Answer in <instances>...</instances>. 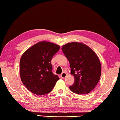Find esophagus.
I'll use <instances>...</instances> for the list:
<instances>
[{
	"mask_svg": "<svg viewBox=\"0 0 120 120\" xmlns=\"http://www.w3.org/2000/svg\"><path fill=\"white\" fill-rule=\"evenodd\" d=\"M66 76H67V74L65 73H62L61 74V77L62 78H64Z\"/></svg>",
	"mask_w": 120,
	"mask_h": 120,
	"instance_id": "1",
	"label": "esophagus"
}]
</instances>
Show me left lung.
<instances>
[{
    "instance_id": "left-lung-1",
    "label": "left lung",
    "mask_w": 120,
    "mask_h": 120,
    "mask_svg": "<svg viewBox=\"0 0 120 120\" xmlns=\"http://www.w3.org/2000/svg\"><path fill=\"white\" fill-rule=\"evenodd\" d=\"M62 50L70 62L71 74L75 78L70 89L79 94L90 93L101 77V64L98 56L82 43H68L63 45Z\"/></svg>"
}]
</instances>
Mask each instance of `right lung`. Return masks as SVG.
Here are the masks:
<instances>
[{
    "mask_svg": "<svg viewBox=\"0 0 120 120\" xmlns=\"http://www.w3.org/2000/svg\"><path fill=\"white\" fill-rule=\"evenodd\" d=\"M60 48L54 43L42 41L22 54L19 63L20 76L23 85L32 93L40 95L49 93L59 79L53 74L50 62Z\"/></svg>",
    "mask_w": 120,
    "mask_h": 120,
    "instance_id": "1",
    "label": "right lung"
}]
</instances>
